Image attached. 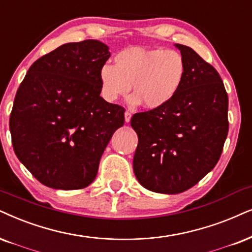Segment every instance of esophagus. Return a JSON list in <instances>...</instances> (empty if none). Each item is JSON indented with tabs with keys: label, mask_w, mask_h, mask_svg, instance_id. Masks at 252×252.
<instances>
[{
	"label": "esophagus",
	"mask_w": 252,
	"mask_h": 252,
	"mask_svg": "<svg viewBox=\"0 0 252 252\" xmlns=\"http://www.w3.org/2000/svg\"><path fill=\"white\" fill-rule=\"evenodd\" d=\"M124 117H126V123L130 122V120H131V113L126 110V113H124Z\"/></svg>",
	"instance_id": "34e87169"
}]
</instances>
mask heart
Returning a JSON list of instances; mask_svg holds the SVG:
<instances>
[{
	"label": "heart",
	"instance_id": "obj_1",
	"mask_svg": "<svg viewBox=\"0 0 252 252\" xmlns=\"http://www.w3.org/2000/svg\"><path fill=\"white\" fill-rule=\"evenodd\" d=\"M115 65L104 63L98 72L101 94L109 102L126 96L143 102L148 109H158L171 102L186 78L187 63L179 51L163 47H128L114 58Z\"/></svg>",
	"mask_w": 252,
	"mask_h": 252
}]
</instances>
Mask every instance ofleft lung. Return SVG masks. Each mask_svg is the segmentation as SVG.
Masks as SVG:
<instances>
[{"label":"left lung","mask_w":252,"mask_h":252,"mask_svg":"<svg viewBox=\"0 0 252 252\" xmlns=\"http://www.w3.org/2000/svg\"><path fill=\"white\" fill-rule=\"evenodd\" d=\"M187 63L177 96L163 108L136 113L133 172L146 189L178 194L218 164L227 138L228 94L219 72L189 46L176 44Z\"/></svg>","instance_id":"obj_1"}]
</instances>
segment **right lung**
I'll list each match as a JSON object with an SVG mask.
<instances>
[{
  "mask_svg": "<svg viewBox=\"0 0 252 252\" xmlns=\"http://www.w3.org/2000/svg\"><path fill=\"white\" fill-rule=\"evenodd\" d=\"M110 53L95 39L67 43L37 59L21 82L9 120L14 151L55 189L93 183L126 109L100 96L98 72Z\"/></svg>",
  "mask_w": 252,
  "mask_h": 252,
  "instance_id": "right-lung-1",
  "label": "right lung"
}]
</instances>
